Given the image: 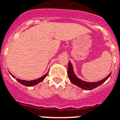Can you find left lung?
<instances>
[{"mask_svg":"<svg viewBox=\"0 0 120 120\" xmlns=\"http://www.w3.org/2000/svg\"><path fill=\"white\" fill-rule=\"evenodd\" d=\"M67 74H68V76L71 82L74 84V85L78 86V87L81 88L83 90H91L92 89L95 88L98 86H100L102 85L103 82H104L105 81L107 80L108 78H109L111 74L110 73L108 76L104 79H103L102 80L97 81V82H86V81H84L81 80L79 78H78L77 76H76L75 73L73 71V67L72 65L71 62L69 61V64H68V71H67Z\"/></svg>","mask_w":120,"mask_h":120,"instance_id":"1","label":"left lung"}]
</instances>
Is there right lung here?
<instances>
[{"mask_svg":"<svg viewBox=\"0 0 120 120\" xmlns=\"http://www.w3.org/2000/svg\"><path fill=\"white\" fill-rule=\"evenodd\" d=\"M9 73H10V72H9ZM48 72L46 74H44L43 76L41 77L40 78H38V79H34V80H32V81L22 80V79H18V78H16V80H17L19 83H21L22 85L26 86H34V85H38V83H39L40 82H41V81H42L44 80V79H45V78L48 76ZM10 74L11 75V76H13V78H15V77L13 76V75H12L11 73Z\"/></svg>","mask_w":120,"mask_h":120,"instance_id":"1","label":"right lung"}]
</instances>
